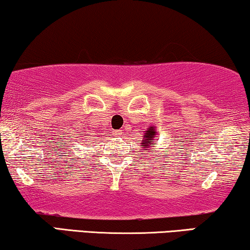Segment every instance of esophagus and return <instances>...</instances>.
Returning <instances> with one entry per match:
<instances>
[{
  "mask_svg": "<svg viewBox=\"0 0 250 250\" xmlns=\"http://www.w3.org/2000/svg\"><path fill=\"white\" fill-rule=\"evenodd\" d=\"M122 131H115V135H121Z\"/></svg>",
  "mask_w": 250,
  "mask_h": 250,
  "instance_id": "obj_1",
  "label": "esophagus"
}]
</instances>
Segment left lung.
I'll return each instance as SVG.
<instances>
[{
	"mask_svg": "<svg viewBox=\"0 0 250 250\" xmlns=\"http://www.w3.org/2000/svg\"><path fill=\"white\" fill-rule=\"evenodd\" d=\"M156 135L157 132L155 127H149L146 128V131L145 132V139L142 140L141 145L143 146V150H148L149 148H151L152 143L156 141Z\"/></svg>",
	"mask_w": 250,
	"mask_h": 250,
	"instance_id": "8db88e82",
	"label": "left lung"
}]
</instances>
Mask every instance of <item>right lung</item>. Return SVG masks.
<instances>
[{
  "instance_id": "right-lung-1",
  "label": "right lung",
  "mask_w": 250,
  "mask_h": 250,
  "mask_svg": "<svg viewBox=\"0 0 250 250\" xmlns=\"http://www.w3.org/2000/svg\"><path fill=\"white\" fill-rule=\"evenodd\" d=\"M77 135H78V134H77Z\"/></svg>"
}]
</instances>
